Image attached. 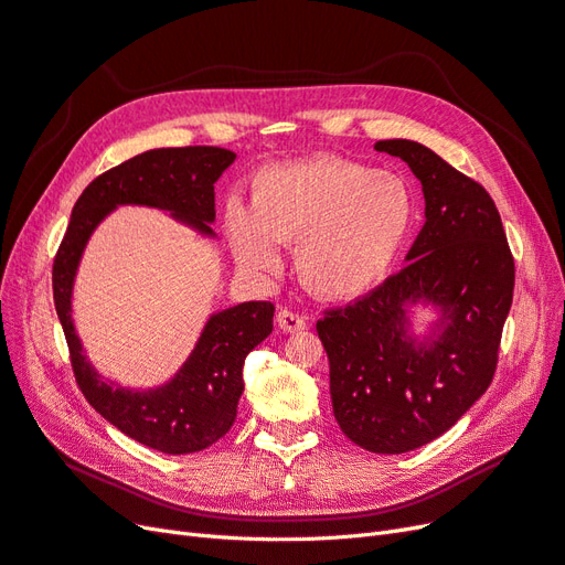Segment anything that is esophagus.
I'll return each mask as SVG.
<instances>
[{"label":"esophagus","mask_w":565,"mask_h":565,"mask_svg":"<svg viewBox=\"0 0 565 565\" xmlns=\"http://www.w3.org/2000/svg\"><path fill=\"white\" fill-rule=\"evenodd\" d=\"M278 327L285 331V333H297V331H303L306 329V320L303 315L295 312V310H287L282 308L278 312Z\"/></svg>","instance_id":"obj_1"}]
</instances>
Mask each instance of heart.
I'll list each match as a JSON object with an SVG mask.
<instances>
[{
    "label": "heart",
    "instance_id": "1",
    "mask_svg": "<svg viewBox=\"0 0 565 565\" xmlns=\"http://www.w3.org/2000/svg\"><path fill=\"white\" fill-rule=\"evenodd\" d=\"M413 194L394 173L338 157L270 167L255 175L250 206L232 199L227 234L236 262L264 276L295 243L310 295L345 301L387 278L413 227Z\"/></svg>",
    "mask_w": 565,
    "mask_h": 565
}]
</instances>
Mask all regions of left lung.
<instances>
[{
    "mask_svg": "<svg viewBox=\"0 0 565 565\" xmlns=\"http://www.w3.org/2000/svg\"><path fill=\"white\" fill-rule=\"evenodd\" d=\"M375 150L417 175L426 222L408 264L366 297L327 310L318 335L341 431L369 452L403 455L452 428L491 385L514 259L480 183L417 141H377ZM415 305L439 312L424 337L409 329Z\"/></svg>",
    "mask_w": 565,
    "mask_h": 565,
    "instance_id": "8db88e82",
    "label": "left lung"
}]
</instances>
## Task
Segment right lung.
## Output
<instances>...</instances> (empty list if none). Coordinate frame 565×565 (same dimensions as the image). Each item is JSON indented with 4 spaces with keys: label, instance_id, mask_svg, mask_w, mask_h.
<instances>
[{
    "label": "right lung",
    "instance_id": "add662e5",
    "mask_svg": "<svg viewBox=\"0 0 565 565\" xmlns=\"http://www.w3.org/2000/svg\"><path fill=\"white\" fill-rule=\"evenodd\" d=\"M236 160L215 146L157 148L108 169L89 183L72 211L53 262V299L87 403L137 443L164 455H192L230 431L243 394V361L274 331V303L245 301L213 312L178 373L152 390H129L102 377L85 356L72 320V289L85 245L118 206L171 213L194 232L215 238V183Z\"/></svg>",
    "mask_w": 565,
    "mask_h": 565
}]
</instances>
